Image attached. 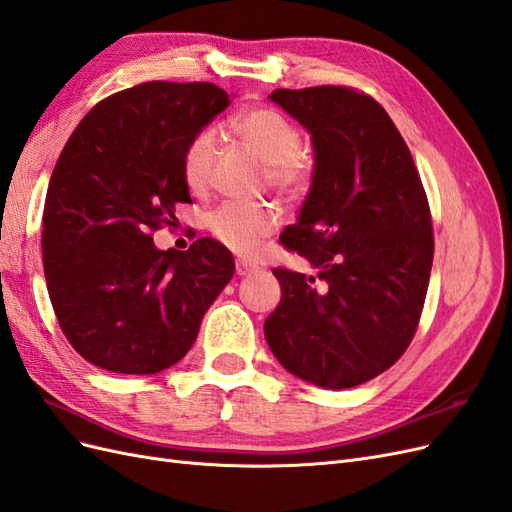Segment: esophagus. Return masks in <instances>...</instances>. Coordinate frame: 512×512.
Here are the masks:
<instances>
[{"label": "esophagus", "instance_id": "34e87169", "mask_svg": "<svg viewBox=\"0 0 512 512\" xmlns=\"http://www.w3.org/2000/svg\"><path fill=\"white\" fill-rule=\"evenodd\" d=\"M235 269H237V275H241V277L252 275L254 271H258L256 265H252V262H247V260H241V258L235 262Z\"/></svg>", "mask_w": 512, "mask_h": 512}]
</instances>
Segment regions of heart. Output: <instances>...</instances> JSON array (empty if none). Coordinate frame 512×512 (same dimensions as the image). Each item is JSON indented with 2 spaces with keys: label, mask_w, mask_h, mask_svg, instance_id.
Masks as SVG:
<instances>
[{
  "label": "heart",
  "mask_w": 512,
  "mask_h": 512,
  "mask_svg": "<svg viewBox=\"0 0 512 512\" xmlns=\"http://www.w3.org/2000/svg\"><path fill=\"white\" fill-rule=\"evenodd\" d=\"M230 128L241 141L252 147L267 162V179L286 196H301L312 166L301 153L303 136L282 113L269 106L245 108L230 119ZM215 160V132H196L183 151V179L192 190H203ZM280 226V211L267 203H226L215 209L209 218V230L228 250L252 256L262 239Z\"/></svg>",
  "instance_id": "heart-1"
}]
</instances>
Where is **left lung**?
<instances>
[{
    "mask_svg": "<svg viewBox=\"0 0 512 512\" xmlns=\"http://www.w3.org/2000/svg\"><path fill=\"white\" fill-rule=\"evenodd\" d=\"M314 141V179L282 245L318 271L273 269L282 301L265 320L275 359L324 389L376 378L406 352L433 262L427 194L384 108L339 85L275 89Z\"/></svg>",
    "mask_w": 512,
    "mask_h": 512,
    "instance_id": "1",
    "label": "left lung"
}]
</instances>
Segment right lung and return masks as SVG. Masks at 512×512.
<instances>
[{
	"mask_svg": "<svg viewBox=\"0 0 512 512\" xmlns=\"http://www.w3.org/2000/svg\"><path fill=\"white\" fill-rule=\"evenodd\" d=\"M228 104L213 83H141L98 102L61 151L42 213L44 277L61 331L96 367L141 376L181 361L235 273L209 237L185 252L153 245L192 203L185 147Z\"/></svg>",
	"mask_w": 512,
	"mask_h": 512,
	"instance_id": "1",
	"label": "right lung"
}]
</instances>
